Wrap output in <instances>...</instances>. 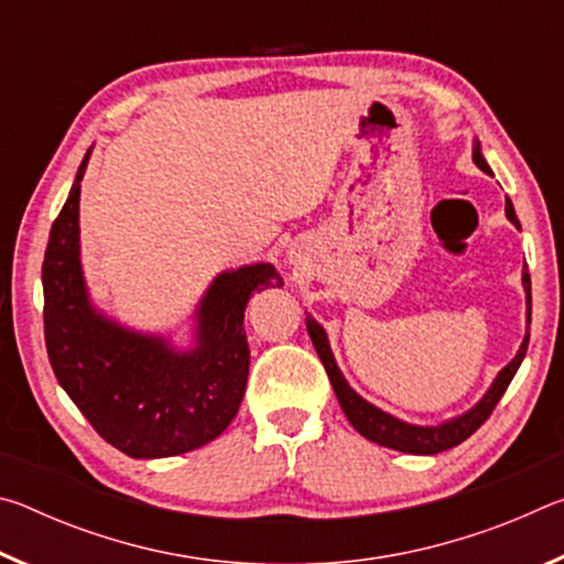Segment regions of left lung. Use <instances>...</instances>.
I'll use <instances>...</instances> for the list:
<instances>
[{
  "mask_svg": "<svg viewBox=\"0 0 564 564\" xmlns=\"http://www.w3.org/2000/svg\"><path fill=\"white\" fill-rule=\"evenodd\" d=\"M473 161L477 169H482L485 174L492 176V169L488 166V161H485L482 151H480V141L477 139L473 144ZM505 214H508L510 224L520 228L518 214H514L510 198H505ZM522 289H524V299H528V326H530L532 291H530L528 265L522 269ZM305 328H308V336L313 340V346H316L318 358L323 360V368H326L330 386H333V390H336L338 403L343 408V413H346V417L350 420V425L356 427L362 437H368L370 443L393 447V451H398V453H410V455H435V453L451 451V447L467 441V437H470L477 427H480L485 420L490 417L495 405L500 403V398L505 395V390H508L510 380L514 378V373H518L524 352H528V343H530V333H524L518 356H514L508 366L500 370L498 378H495L492 386L488 388V393L482 395L480 403L467 410V413L445 420V423H441V425H413V423H405V420L386 413V410L376 408L373 403H368L366 398H360L356 390L348 386V380L343 378L338 362H336V358H333L328 336H326V330H323L321 323L308 316L305 318Z\"/></svg>",
  "mask_w": 564,
  "mask_h": 564,
  "instance_id": "8db88e82",
  "label": "left lung"
}]
</instances>
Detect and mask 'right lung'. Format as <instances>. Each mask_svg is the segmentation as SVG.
Wrapping results in <instances>:
<instances>
[{"instance_id":"obj_1","label":"right lung","mask_w":564,"mask_h":564,"mask_svg":"<svg viewBox=\"0 0 564 564\" xmlns=\"http://www.w3.org/2000/svg\"><path fill=\"white\" fill-rule=\"evenodd\" d=\"M84 156L46 243L44 340L54 376L104 441L129 457H171L221 435L248 380L243 311L251 293L281 289L271 263L218 273L194 313V348L131 330L91 305L79 259Z\"/></svg>"}]
</instances>
